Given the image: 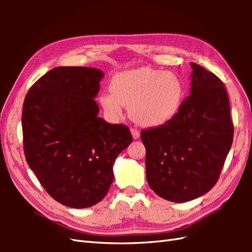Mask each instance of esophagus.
<instances>
[{"label":"esophagus","mask_w":252,"mask_h":252,"mask_svg":"<svg viewBox=\"0 0 252 252\" xmlns=\"http://www.w3.org/2000/svg\"><path fill=\"white\" fill-rule=\"evenodd\" d=\"M131 133H132V136H133V138H134V140H137V138L140 137V132H138L136 129H134V127L131 129Z\"/></svg>","instance_id":"esophagus-1"}]
</instances>
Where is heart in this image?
<instances>
[{
  "mask_svg": "<svg viewBox=\"0 0 252 252\" xmlns=\"http://www.w3.org/2000/svg\"><path fill=\"white\" fill-rule=\"evenodd\" d=\"M99 104L107 115L119 118L122 105L144 126H161L178 114L184 99V84L171 71L143 67L116 73L110 92L99 95Z\"/></svg>",
  "mask_w": 252,
  "mask_h": 252,
  "instance_id": "obj_1",
  "label": "heart"
}]
</instances>
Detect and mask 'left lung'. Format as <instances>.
Listing matches in <instances>:
<instances>
[{"label":"left lung","instance_id":"1","mask_svg":"<svg viewBox=\"0 0 252 252\" xmlns=\"http://www.w3.org/2000/svg\"><path fill=\"white\" fill-rule=\"evenodd\" d=\"M190 66L189 95L178 114L161 126L141 132L148 184L173 202L196 199L210 190L233 143L222 81L195 63Z\"/></svg>","mask_w":252,"mask_h":252}]
</instances>
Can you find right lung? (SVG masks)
<instances>
[{
	"label": "right lung",
	"instance_id": "add662e5",
	"mask_svg": "<svg viewBox=\"0 0 252 252\" xmlns=\"http://www.w3.org/2000/svg\"><path fill=\"white\" fill-rule=\"evenodd\" d=\"M104 72L56 67L30 88L23 109L26 160L49 195L63 206L92 207L107 195L115 160L133 138L98 117L94 98Z\"/></svg>",
	"mask_w": 252,
	"mask_h": 252
}]
</instances>
